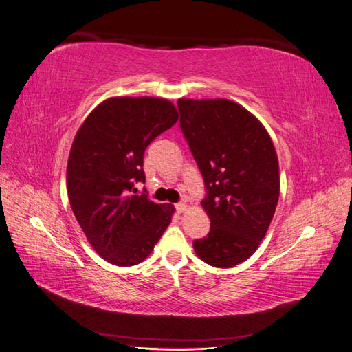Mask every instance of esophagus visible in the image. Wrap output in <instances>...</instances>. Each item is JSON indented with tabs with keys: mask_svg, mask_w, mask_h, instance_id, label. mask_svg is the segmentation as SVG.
<instances>
[{
	"mask_svg": "<svg viewBox=\"0 0 352 352\" xmlns=\"http://www.w3.org/2000/svg\"><path fill=\"white\" fill-rule=\"evenodd\" d=\"M175 207H176V210H177V212H184V211H186V208H188V206L185 204V202H177V204H176Z\"/></svg>",
	"mask_w": 352,
	"mask_h": 352,
	"instance_id": "1",
	"label": "esophagus"
}]
</instances>
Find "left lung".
Masks as SVG:
<instances>
[{
    "label": "left lung",
    "mask_w": 352,
    "mask_h": 352,
    "mask_svg": "<svg viewBox=\"0 0 352 352\" xmlns=\"http://www.w3.org/2000/svg\"><path fill=\"white\" fill-rule=\"evenodd\" d=\"M177 107L211 221L194 250L212 267H233L258 248L274 216L280 190L274 145L258 119L230 100L180 98Z\"/></svg>",
    "instance_id": "1"
}]
</instances>
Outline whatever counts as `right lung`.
Segmentation results:
<instances>
[{"label":"right lung","instance_id":"right-lung-1","mask_svg":"<svg viewBox=\"0 0 352 352\" xmlns=\"http://www.w3.org/2000/svg\"><path fill=\"white\" fill-rule=\"evenodd\" d=\"M177 119L168 100L114 97L97 105L74 136L67 162L70 207L105 261L140 264L172 221V204H155L133 186L145 182L146 146Z\"/></svg>","mask_w":352,"mask_h":352}]
</instances>
